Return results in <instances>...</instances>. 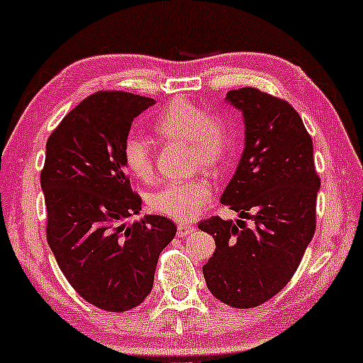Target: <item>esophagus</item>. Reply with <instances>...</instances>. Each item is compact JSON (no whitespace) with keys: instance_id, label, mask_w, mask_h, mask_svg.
<instances>
[{"instance_id":"1","label":"esophagus","mask_w":363,"mask_h":363,"mask_svg":"<svg viewBox=\"0 0 363 363\" xmlns=\"http://www.w3.org/2000/svg\"><path fill=\"white\" fill-rule=\"evenodd\" d=\"M178 237H186V235H190L195 232V227H193L191 223H180L178 225Z\"/></svg>"}]
</instances>
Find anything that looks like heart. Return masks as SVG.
I'll use <instances>...</instances> for the list:
<instances>
[{
    "label": "heart",
    "instance_id": "b5f03b06",
    "mask_svg": "<svg viewBox=\"0 0 363 363\" xmlns=\"http://www.w3.org/2000/svg\"><path fill=\"white\" fill-rule=\"evenodd\" d=\"M155 133L163 140L186 141L193 167L218 168L233 152V135L222 116L206 113L191 101L177 100L155 120ZM126 170L141 182L153 177L152 150L138 136H130L123 145ZM211 182L200 175L163 185L150 196V208L160 215L185 222L196 216L211 199Z\"/></svg>",
    "mask_w": 363,
    "mask_h": 363
}]
</instances>
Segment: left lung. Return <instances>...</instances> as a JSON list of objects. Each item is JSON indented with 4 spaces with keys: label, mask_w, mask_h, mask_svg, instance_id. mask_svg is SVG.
Here are the masks:
<instances>
[{
    "label": "left lung",
    "mask_w": 363,
    "mask_h": 363,
    "mask_svg": "<svg viewBox=\"0 0 363 363\" xmlns=\"http://www.w3.org/2000/svg\"><path fill=\"white\" fill-rule=\"evenodd\" d=\"M225 100L242 111L245 148L220 201L255 225L220 216L200 222L216 245L203 277L220 302L252 308L279 294L302 262L320 178L312 136L290 103L257 88L232 89Z\"/></svg>",
    "instance_id": "obj_1"
}]
</instances>
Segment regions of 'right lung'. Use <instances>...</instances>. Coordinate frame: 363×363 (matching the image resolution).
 I'll return each mask as SVG.
<instances>
[{
    "mask_svg": "<svg viewBox=\"0 0 363 363\" xmlns=\"http://www.w3.org/2000/svg\"><path fill=\"white\" fill-rule=\"evenodd\" d=\"M155 100L98 91L61 120L46 141L41 190L46 238L69 285L106 312H126L152 291L160 253L177 225L160 215L140 222L141 199L123 162L130 126Z\"/></svg>",
    "mask_w": 363,
    "mask_h": 363,
    "instance_id": "1",
    "label": "right lung"
}]
</instances>
